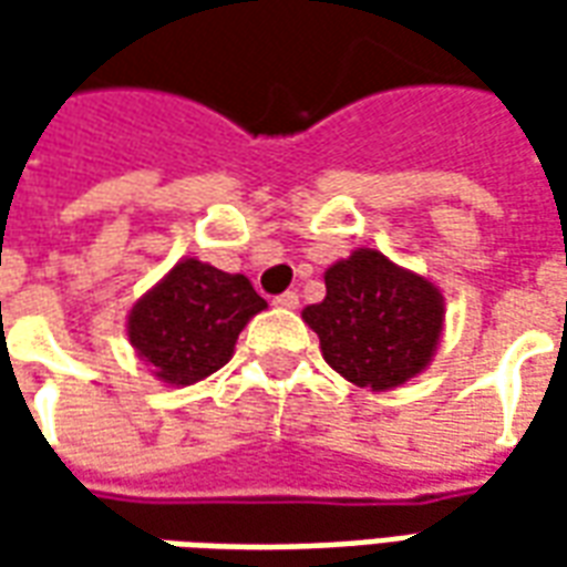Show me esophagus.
Here are the masks:
<instances>
[{"label":"esophagus","instance_id":"obj_1","mask_svg":"<svg viewBox=\"0 0 567 567\" xmlns=\"http://www.w3.org/2000/svg\"><path fill=\"white\" fill-rule=\"evenodd\" d=\"M300 303V297L297 291H282V295L272 297V307H282V309H295Z\"/></svg>","mask_w":567,"mask_h":567}]
</instances>
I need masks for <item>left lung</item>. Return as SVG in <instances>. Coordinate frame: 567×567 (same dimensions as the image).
<instances>
[{
	"mask_svg": "<svg viewBox=\"0 0 567 567\" xmlns=\"http://www.w3.org/2000/svg\"><path fill=\"white\" fill-rule=\"evenodd\" d=\"M324 300L303 309V321L319 333L324 361L346 380L382 392L431 361L443 297L427 279L373 248H358L324 272Z\"/></svg>",
	"mask_w": 567,
	"mask_h": 567,
	"instance_id": "1",
	"label": "left lung"
}]
</instances>
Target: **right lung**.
Segmentation results:
<instances>
[{
  "instance_id": "add662e5",
  "label": "right lung",
  "mask_w": 567,
  "mask_h": 567,
  "mask_svg": "<svg viewBox=\"0 0 567 567\" xmlns=\"http://www.w3.org/2000/svg\"><path fill=\"white\" fill-rule=\"evenodd\" d=\"M267 307L246 276L187 258L130 312V343L163 382L190 385L224 368L246 321Z\"/></svg>"
}]
</instances>
